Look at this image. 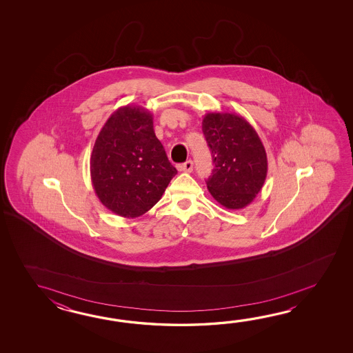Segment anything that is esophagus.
I'll list each match as a JSON object with an SVG mask.
<instances>
[{"instance_id": "obj_1", "label": "esophagus", "mask_w": 353, "mask_h": 353, "mask_svg": "<svg viewBox=\"0 0 353 353\" xmlns=\"http://www.w3.org/2000/svg\"><path fill=\"white\" fill-rule=\"evenodd\" d=\"M180 172H184V173H190L193 170V161L192 160H188L184 164L178 166Z\"/></svg>"}]
</instances>
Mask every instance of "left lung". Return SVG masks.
I'll use <instances>...</instances> for the list:
<instances>
[{"instance_id":"1","label":"left lung","mask_w":353,"mask_h":353,"mask_svg":"<svg viewBox=\"0 0 353 353\" xmlns=\"http://www.w3.org/2000/svg\"><path fill=\"white\" fill-rule=\"evenodd\" d=\"M214 169L207 180L212 196L227 210L254 202L268 175V157L255 128L236 113L210 112L202 122Z\"/></svg>"}]
</instances>
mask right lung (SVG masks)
Instances as JSON below:
<instances>
[{
    "instance_id": "add662e5",
    "label": "right lung",
    "mask_w": 353,
    "mask_h": 353,
    "mask_svg": "<svg viewBox=\"0 0 353 353\" xmlns=\"http://www.w3.org/2000/svg\"><path fill=\"white\" fill-rule=\"evenodd\" d=\"M176 173L155 136L150 111L122 105L105 121L90 155V178L107 210L121 217L143 216Z\"/></svg>"
}]
</instances>
